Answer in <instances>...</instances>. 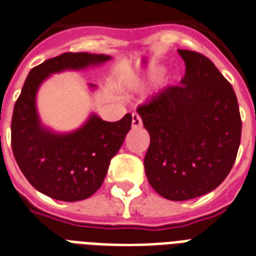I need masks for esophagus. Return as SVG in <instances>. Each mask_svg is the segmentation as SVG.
Returning a JSON list of instances; mask_svg holds the SVG:
<instances>
[{
  "mask_svg": "<svg viewBox=\"0 0 256 256\" xmlns=\"http://www.w3.org/2000/svg\"><path fill=\"white\" fill-rule=\"evenodd\" d=\"M132 126H133L134 128H141V126H142V119L140 116V114L133 112V115H132Z\"/></svg>",
  "mask_w": 256,
  "mask_h": 256,
  "instance_id": "esophagus-1",
  "label": "esophagus"
}]
</instances>
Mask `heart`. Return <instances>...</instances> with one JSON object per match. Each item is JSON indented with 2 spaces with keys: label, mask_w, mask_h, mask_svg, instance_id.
<instances>
[{
  "label": "heart",
  "mask_w": 256,
  "mask_h": 256,
  "mask_svg": "<svg viewBox=\"0 0 256 256\" xmlns=\"http://www.w3.org/2000/svg\"><path fill=\"white\" fill-rule=\"evenodd\" d=\"M152 74H153V76H154V74H156V73H154V72H153V73H152Z\"/></svg>",
  "instance_id": "heart-1"
}]
</instances>
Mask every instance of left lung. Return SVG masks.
<instances>
[{"label":"left lung","instance_id":"8db88e82","mask_svg":"<svg viewBox=\"0 0 256 256\" xmlns=\"http://www.w3.org/2000/svg\"><path fill=\"white\" fill-rule=\"evenodd\" d=\"M179 54L186 62L180 84L137 108L150 136L144 158L148 182L171 200H192L217 188L234 166L242 138L232 85L204 54Z\"/></svg>","mask_w":256,"mask_h":256}]
</instances>
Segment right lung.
<instances>
[{"mask_svg":"<svg viewBox=\"0 0 256 256\" xmlns=\"http://www.w3.org/2000/svg\"><path fill=\"white\" fill-rule=\"evenodd\" d=\"M110 60L108 56L64 52L30 72L16 100L10 142L17 166L38 191L58 200L76 202L94 196L132 128V115L118 122L90 116L74 133L58 136L42 128L35 94L46 77L64 69H81Z\"/></svg>","mask_w":256,"mask_h":256,"instance_id":"obj_1","label":"right lung"}]
</instances>
